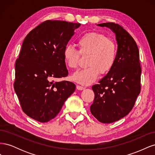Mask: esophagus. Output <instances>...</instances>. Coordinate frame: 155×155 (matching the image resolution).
<instances>
[{
  "instance_id": "34e87169",
  "label": "esophagus",
  "mask_w": 155,
  "mask_h": 155,
  "mask_svg": "<svg viewBox=\"0 0 155 155\" xmlns=\"http://www.w3.org/2000/svg\"><path fill=\"white\" fill-rule=\"evenodd\" d=\"M76 88L78 90H80V91H82V90H84V89L85 88V87H82V86H80V85H76Z\"/></svg>"
}]
</instances>
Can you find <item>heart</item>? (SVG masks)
Wrapping results in <instances>:
<instances>
[{
    "instance_id": "heart-1",
    "label": "heart",
    "mask_w": 155,
    "mask_h": 155,
    "mask_svg": "<svg viewBox=\"0 0 155 155\" xmlns=\"http://www.w3.org/2000/svg\"><path fill=\"white\" fill-rule=\"evenodd\" d=\"M76 45L79 51L73 46L68 45L63 50V61L70 69L78 67L79 58L88 55L87 68L73 74L72 79L82 85H88L93 83L100 74H106L114 66L118 46L116 42L102 33L91 31L82 35L77 40Z\"/></svg>"
}]
</instances>
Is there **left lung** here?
I'll return each instance as SVG.
<instances>
[{"label": "left lung", "mask_w": 155, "mask_h": 155, "mask_svg": "<svg viewBox=\"0 0 155 155\" xmlns=\"http://www.w3.org/2000/svg\"><path fill=\"white\" fill-rule=\"evenodd\" d=\"M109 28L116 34L118 54L114 66L93 85L94 100L92 114L101 123L110 124L127 115L141 90L142 69L139 50L135 41L124 28L114 22L98 24Z\"/></svg>", "instance_id": "8db88e82"}]
</instances>
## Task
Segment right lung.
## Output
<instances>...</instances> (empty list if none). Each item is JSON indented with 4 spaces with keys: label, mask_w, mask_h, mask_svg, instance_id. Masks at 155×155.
<instances>
[{
    "label": "right lung",
    "mask_w": 155,
    "mask_h": 155,
    "mask_svg": "<svg viewBox=\"0 0 155 155\" xmlns=\"http://www.w3.org/2000/svg\"><path fill=\"white\" fill-rule=\"evenodd\" d=\"M79 23L46 21L23 41L15 63L14 89L22 109L42 123L54 118L76 89L72 82L54 81L67 77L63 50Z\"/></svg>",
    "instance_id": "1"
}]
</instances>
